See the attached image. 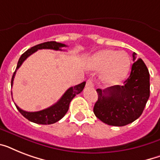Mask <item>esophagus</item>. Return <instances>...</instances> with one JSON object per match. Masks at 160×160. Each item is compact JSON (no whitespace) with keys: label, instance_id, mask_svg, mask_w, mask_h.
<instances>
[{"label":"esophagus","instance_id":"esophagus-1","mask_svg":"<svg viewBox=\"0 0 160 160\" xmlns=\"http://www.w3.org/2000/svg\"><path fill=\"white\" fill-rule=\"evenodd\" d=\"M86 87H94V83H93V80L91 79H89L86 81Z\"/></svg>","mask_w":160,"mask_h":160}]
</instances>
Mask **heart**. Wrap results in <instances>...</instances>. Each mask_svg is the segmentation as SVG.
I'll return each mask as SVG.
<instances>
[{
    "label": "heart",
    "mask_w": 160,
    "mask_h": 160,
    "mask_svg": "<svg viewBox=\"0 0 160 160\" xmlns=\"http://www.w3.org/2000/svg\"><path fill=\"white\" fill-rule=\"evenodd\" d=\"M95 70H103L101 79L105 85H116L126 77L130 69V58L124 51L105 49L98 51L90 60Z\"/></svg>",
    "instance_id": "1"
}]
</instances>
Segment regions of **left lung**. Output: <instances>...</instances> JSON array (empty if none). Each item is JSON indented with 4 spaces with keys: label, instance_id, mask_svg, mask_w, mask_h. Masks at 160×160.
I'll use <instances>...</instances> for the list:
<instances>
[{
    "label": "left lung",
    "instance_id": "1",
    "mask_svg": "<svg viewBox=\"0 0 160 160\" xmlns=\"http://www.w3.org/2000/svg\"><path fill=\"white\" fill-rule=\"evenodd\" d=\"M133 54V60H136ZM98 100L94 106L95 116L105 124L124 126L136 120L144 111L149 98V73L139 58L132 65L131 72L123 85L96 90Z\"/></svg>",
    "mask_w": 160,
    "mask_h": 160
}]
</instances>
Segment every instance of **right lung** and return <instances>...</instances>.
Listing matches in <instances>:
<instances>
[{"instance_id": "right-lung-1", "label": "right lung", "mask_w": 160, "mask_h": 160, "mask_svg": "<svg viewBox=\"0 0 160 160\" xmlns=\"http://www.w3.org/2000/svg\"><path fill=\"white\" fill-rule=\"evenodd\" d=\"M65 46H66L65 44L58 43L56 41H47V42H44V43L36 45V46L31 47V49L27 50L25 53L21 55V56L19 59L16 69L15 70V72H14L13 75H12V78H11V86L13 85V80L14 78H15L16 70H18L20 66L22 65V63L26 60V58L29 57L33 53H35L36 51L41 50V49H51V50H55V51H62L61 48L65 47ZM85 81H84V82L79 84V85H75L74 87L69 88L65 91V94L62 95V97L60 98L55 105H51V107H49L47 109L40 110V111H25L23 109H21V108H19L16 105V106L19 110V112L30 121L40 124H54V123L59 121L60 119H61L63 117L65 116V114L67 113L68 109H69L70 101L73 100V98L75 97V95L80 94L82 91L83 89L85 88ZM11 95H12V93H11Z\"/></svg>"}]
</instances>
